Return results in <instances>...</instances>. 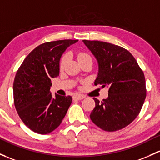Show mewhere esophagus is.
I'll use <instances>...</instances> for the list:
<instances>
[{"label":"esophagus","instance_id":"obj_1","mask_svg":"<svg viewBox=\"0 0 160 160\" xmlns=\"http://www.w3.org/2000/svg\"><path fill=\"white\" fill-rule=\"evenodd\" d=\"M83 98H85V96L84 95H82V94H76V95L73 96V99L75 100H83Z\"/></svg>","mask_w":160,"mask_h":160}]
</instances>
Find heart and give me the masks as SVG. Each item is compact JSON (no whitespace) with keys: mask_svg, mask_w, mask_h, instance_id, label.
<instances>
[{"mask_svg":"<svg viewBox=\"0 0 160 160\" xmlns=\"http://www.w3.org/2000/svg\"><path fill=\"white\" fill-rule=\"evenodd\" d=\"M77 58H78V60L80 63H82V62L85 61V60H92V58L88 54V53H84V52H80V53H78L77 55ZM67 60H68V55L64 54L63 55L61 59H60V68L63 69L64 67L65 64H66Z\"/></svg>","mask_w":160,"mask_h":160,"instance_id":"b5f03b06","label":"heart"}]
</instances>
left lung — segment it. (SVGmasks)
Instances as JSON below:
<instances>
[{"label":"left lung","mask_w":160,"mask_h":160,"mask_svg":"<svg viewBox=\"0 0 160 160\" xmlns=\"http://www.w3.org/2000/svg\"><path fill=\"white\" fill-rule=\"evenodd\" d=\"M97 58L99 73L94 84L109 88L101 102L93 98L90 117L102 130L114 132L127 127L139 115L147 97L144 73L125 48L99 40H83Z\"/></svg>","instance_id":"8db88e82"}]
</instances>
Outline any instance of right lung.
Listing matches in <instances>:
<instances>
[{"mask_svg": "<svg viewBox=\"0 0 160 160\" xmlns=\"http://www.w3.org/2000/svg\"><path fill=\"white\" fill-rule=\"evenodd\" d=\"M78 40L43 43L21 63L13 80V102L20 118L32 131L48 134L60 126L72 102L70 96L52 97L51 78L59 76L60 59Z\"/></svg>", "mask_w": 160, "mask_h": 160, "instance_id": "right-lung-1", "label": "right lung"}]
</instances>
